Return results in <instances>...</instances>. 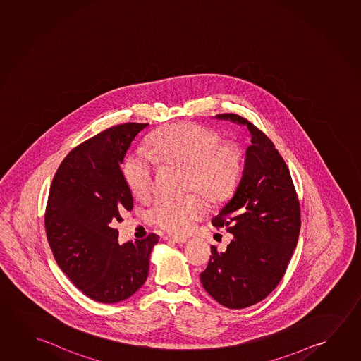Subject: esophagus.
Instances as JSON below:
<instances>
[{
  "label": "esophagus",
  "instance_id": "obj_1",
  "mask_svg": "<svg viewBox=\"0 0 361 361\" xmlns=\"http://www.w3.org/2000/svg\"><path fill=\"white\" fill-rule=\"evenodd\" d=\"M165 240H166V241L175 243V244H183V243H186V241H188V239H186L185 236H170V235L166 236Z\"/></svg>",
  "mask_w": 361,
  "mask_h": 361
}]
</instances>
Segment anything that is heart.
<instances>
[{
	"instance_id": "heart-1",
	"label": "heart",
	"mask_w": 361,
	"mask_h": 361,
	"mask_svg": "<svg viewBox=\"0 0 361 361\" xmlns=\"http://www.w3.org/2000/svg\"><path fill=\"white\" fill-rule=\"evenodd\" d=\"M147 154L135 151L128 155L123 172L137 199L150 195L154 166L166 164L186 172V188L196 190L211 202H222L236 189L241 176V156L233 145L210 128L180 122L156 133L147 145ZM206 215L205 202L196 195L180 200L159 199L151 207L150 217L170 233L189 231L192 221Z\"/></svg>"
}]
</instances>
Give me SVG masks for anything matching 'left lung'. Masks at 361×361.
<instances>
[{
	"mask_svg": "<svg viewBox=\"0 0 361 361\" xmlns=\"http://www.w3.org/2000/svg\"><path fill=\"white\" fill-rule=\"evenodd\" d=\"M215 118L244 126L251 145L233 197L211 220L233 239L225 251L211 246L201 283L222 306L244 309L265 299L283 279L299 238V200L288 166L267 135L235 114Z\"/></svg>",
	"mask_w": 361,
	"mask_h": 361,
	"instance_id": "8db88e82",
	"label": "left lung"
}]
</instances>
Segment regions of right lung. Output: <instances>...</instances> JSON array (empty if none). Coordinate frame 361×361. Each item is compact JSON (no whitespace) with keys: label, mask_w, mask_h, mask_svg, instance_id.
<instances>
[{"label":"right lung","mask_w":361,"mask_h":361,"mask_svg":"<svg viewBox=\"0 0 361 361\" xmlns=\"http://www.w3.org/2000/svg\"><path fill=\"white\" fill-rule=\"evenodd\" d=\"M149 123H123L75 147L56 172L44 228L56 262L90 299L115 304L144 285L159 236L120 244L114 228L133 197L121 170L130 146Z\"/></svg>","instance_id":"right-lung-1"}]
</instances>
